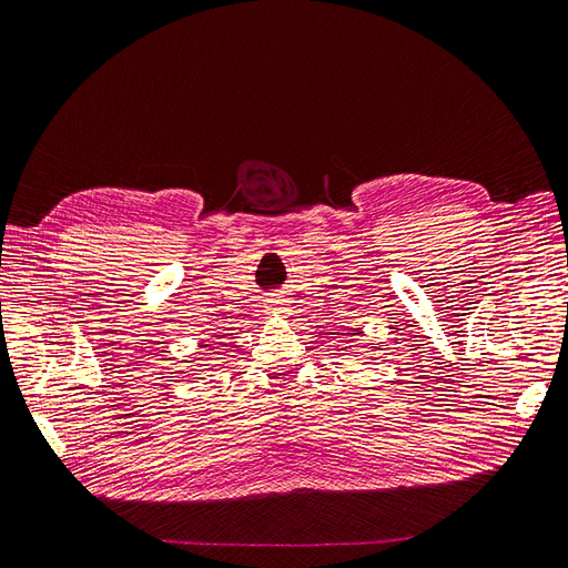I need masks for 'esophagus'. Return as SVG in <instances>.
Returning a JSON list of instances; mask_svg holds the SVG:
<instances>
[{
	"instance_id": "obj_1",
	"label": "esophagus",
	"mask_w": 568,
	"mask_h": 568,
	"mask_svg": "<svg viewBox=\"0 0 568 568\" xmlns=\"http://www.w3.org/2000/svg\"><path fill=\"white\" fill-rule=\"evenodd\" d=\"M267 311L270 313H286V301L282 296H272L267 301Z\"/></svg>"
}]
</instances>
